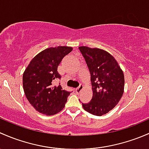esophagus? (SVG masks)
Returning a JSON list of instances; mask_svg holds the SVG:
<instances>
[{
    "mask_svg": "<svg viewBox=\"0 0 149 149\" xmlns=\"http://www.w3.org/2000/svg\"><path fill=\"white\" fill-rule=\"evenodd\" d=\"M82 89H83V85H80L79 86V87H77V88H76V90H76V93H79L81 91H82Z\"/></svg>",
    "mask_w": 149,
    "mask_h": 149,
    "instance_id": "obj_1",
    "label": "esophagus"
}]
</instances>
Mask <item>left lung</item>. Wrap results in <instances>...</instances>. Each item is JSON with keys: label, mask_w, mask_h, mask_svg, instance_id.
Masks as SVG:
<instances>
[{"label": "left lung", "mask_w": 149, "mask_h": 149, "mask_svg": "<svg viewBox=\"0 0 149 149\" xmlns=\"http://www.w3.org/2000/svg\"><path fill=\"white\" fill-rule=\"evenodd\" d=\"M90 73L93 94L91 101L82 103L84 110L101 116L118 103L124 92L123 72L114 57L103 49L79 47Z\"/></svg>", "instance_id": "1"}]
</instances>
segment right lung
<instances>
[{"label": "right lung", "mask_w": 149, "mask_h": 149, "mask_svg": "<svg viewBox=\"0 0 149 149\" xmlns=\"http://www.w3.org/2000/svg\"><path fill=\"white\" fill-rule=\"evenodd\" d=\"M72 51L70 47H50L34 56L23 74V87L29 102L36 110L53 116L65 106L70 92L54 82L60 79L57 67L62 59Z\"/></svg>", "instance_id": "1"}]
</instances>
